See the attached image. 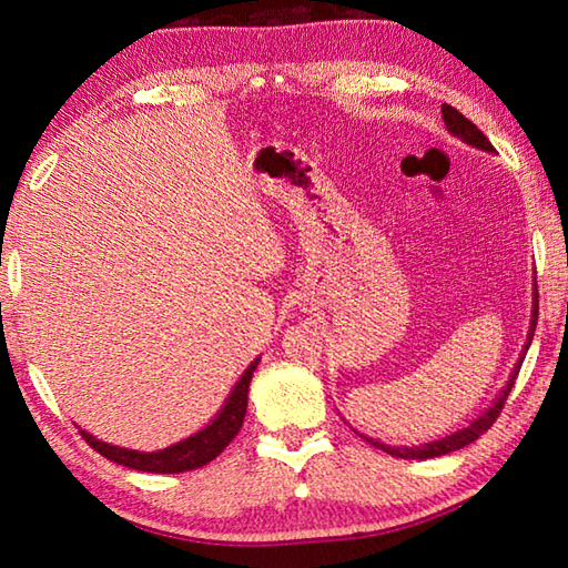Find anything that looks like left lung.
I'll use <instances>...</instances> for the list:
<instances>
[{
  "mask_svg": "<svg viewBox=\"0 0 568 568\" xmlns=\"http://www.w3.org/2000/svg\"><path fill=\"white\" fill-rule=\"evenodd\" d=\"M440 112H444V122H446V128H448L450 132H454L456 138H460V140L468 142V145H474V148H480V150H486V152H494V145H491V142H488L486 134L480 132V130L476 128V124L470 122L468 118H464V114H460L458 110L450 108V104H444V108H440ZM536 321H538V301L534 303L531 335H528V343H526V348H524V355H526V351H528V345H531L534 328H536ZM524 355H521V358H524ZM521 363H524V361H518V363H516L514 376L508 378L504 393H501V396L496 398L494 406L488 408V410L484 413V416H480V418H476L474 423H470L468 428H460L458 434H454V436H446V438H440V440H434V444L416 446V448H393V446H386V444H378V440H373V438H368V440H371V444L376 446V448L386 450V454H390V456H398V458H438V456H446V454H450V450H458V448H464V446H468V444H474V440H476L480 434H486V430L491 428L494 423H496V418L501 416V410H504V406H506L508 393H511L514 383H516V376H518V371H521Z\"/></svg>",
  "mask_w": 568,
  "mask_h": 568,
  "instance_id": "left-lung-1",
  "label": "left lung"
}]
</instances>
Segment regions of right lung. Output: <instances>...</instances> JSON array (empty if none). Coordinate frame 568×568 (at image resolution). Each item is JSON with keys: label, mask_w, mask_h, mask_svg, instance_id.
<instances>
[{"label": "right lung", "mask_w": 568, "mask_h": 568, "mask_svg": "<svg viewBox=\"0 0 568 568\" xmlns=\"http://www.w3.org/2000/svg\"><path fill=\"white\" fill-rule=\"evenodd\" d=\"M257 361L261 358H255L247 365V371L243 373V378L237 381L233 393H230V398L223 410L217 413V418L210 423L207 428L200 430V434L180 440L175 446L152 450V454H140V450H128L104 444V440L90 436L88 430H80V434L100 456L134 470H148V474H182V470L207 466L210 460L223 454L225 446L237 436V430L243 428L247 410V388L250 381H253V371L257 368Z\"/></svg>", "instance_id": "obj_1"}]
</instances>
